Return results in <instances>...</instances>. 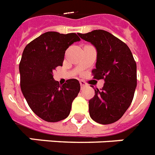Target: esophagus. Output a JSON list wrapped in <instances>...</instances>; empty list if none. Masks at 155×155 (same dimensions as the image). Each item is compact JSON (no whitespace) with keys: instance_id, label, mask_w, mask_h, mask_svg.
Returning <instances> with one entry per match:
<instances>
[{"instance_id":"obj_1","label":"esophagus","mask_w":155,"mask_h":155,"mask_svg":"<svg viewBox=\"0 0 155 155\" xmlns=\"http://www.w3.org/2000/svg\"><path fill=\"white\" fill-rule=\"evenodd\" d=\"M80 86H81V88H84L87 86V84L84 81V80H80Z\"/></svg>"}]
</instances>
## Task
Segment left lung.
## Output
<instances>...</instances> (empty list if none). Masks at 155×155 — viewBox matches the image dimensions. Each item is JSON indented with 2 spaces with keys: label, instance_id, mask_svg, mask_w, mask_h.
I'll return each instance as SVG.
<instances>
[{
  "label": "left lung",
  "instance_id": "obj_1",
  "mask_svg": "<svg viewBox=\"0 0 155 155\" xmlns=\"http://www.w3.org/2000/svg\"><path fill=\"white\" fill-rule=\"evenodd\" d=\"M78 35L97 49L93 79L104 80L90 100L89 114L96 122L108 125L120 119L132 103L137 86V65L127 45L108 31L96 30Z\"/></svg>",
  "mask_w": 155,
  "mask_h": 155
}]
</instances>
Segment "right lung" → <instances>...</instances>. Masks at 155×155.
<instances>
[{"label": "right lung", "mask_w": 155, "mask_h": 155, "mask_svg": "<svg viewBox=\"0 0 155 155\" xmlns=\"http://www.w3.org/2000/svg\"><path fill=\"white\" fill-rule=\"evenodd\" d=\"M80 38L75 33L49 31L30 42L23 51L19 64L21 89L34 113L48 122H57L70 114L71 104L80 92L75 79L59 85L53 71L63 66L66 50Z\"/></svg>", "instance_id": "obj_1"}]
</instances>
